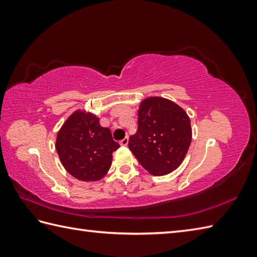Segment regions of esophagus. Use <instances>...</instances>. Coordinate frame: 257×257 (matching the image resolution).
Returning <instances> with one entry per match:
<instances>
[{"instance_id": "1", "label": "esophagus", "mask_w": 257, "mask_h": 257, "mask_svg": "<svg viewBox=\"0 0 257 257\" xmlns=\"http://www.w3.org/2000/svg\"><path fill=\"white\" fill-rule=\"evenodd\" d=\"M128 141H129V139H128V137H125V138H123L121 141H120V145L121 146H123V147H125L128 145Z\"/></svg>"}]
</instances>
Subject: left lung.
<instances>
[{
    "mask_svg": "<svg viewBox=\"0 0 257 257\" xmlns=\"http://www.w3.org/2000/svg\"><path fill=\"white\" fill-rule=\"evenodd\" d=\"M192 140L190 118L166 98L149 97L138 110V130L128 147L152 176H166L181 165Z\"/></svg>",
    "mask_w": 257,
    "mask_h": 257,
    "instance_id": "8db88e82",
    "label": "left lung"
}]
</instances>
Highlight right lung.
<instances>
[{
	"label": "right lung",
	"instance_id": "add662e5",
	"mask_svg": "<svg viewBox=\"0 0 257 257\" xmlns=\"http://www.w3.org/2000/svg\"><path fill=\"white\" fill-rule=\"evenodd\" d=\"M110 129L101 127L99 118L85 110H76L67 118L56 137L55 148L63 167L80 181H99L119 148Z\"/></svg>",
	"mask_w": 257,
	"mask_h": 257
}]
</instances>
